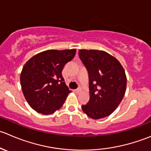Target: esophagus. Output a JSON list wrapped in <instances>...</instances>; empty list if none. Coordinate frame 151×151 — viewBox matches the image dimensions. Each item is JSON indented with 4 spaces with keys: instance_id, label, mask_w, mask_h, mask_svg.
Listing matches in <instances>:
<instances>
[{
    "instance_id": "1",
    "label": "esophagus",
    "mask_w": 151,
    "mask_h": 151,
    "mask_svg": "<svg viewBox=\"0 0 151 151\" xmlns=\"http://www.w3.org/2000/svg\"><path fill=\"white\" fill-rule=\"evenodd\" d=\"M74 92H75L76 93L79 94V93H81V88H78V89H75V90H74Z\"/></svg>"
}]
</instances>
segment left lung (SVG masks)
Returning <instances> with one entry per match:
<instances>
[{
  "label": "left lung",
  "instance_id": "obj_1",
  "mask_svg": "<svg viewBox=\"0 0 151 151\" xmlns=\"http://www.w3.org/2000/svg\"><path fill=\"white\" fill-rule=\"evenodd\" d=\"M79 58L89 74L90 98L82 110L90 118L110 115L123 98L127 79L119 61L103 50H79Z\"/></svg>",
  "mask_w": 151,
  "mask_h": 151
}]
</instances>
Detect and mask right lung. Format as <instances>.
I'll list each match as a JSON object with an SVG mask.
<instances>
[{
    "label": "right lung",
    "mask_w": 151,
    "mask_h": 151,
    "mask_svg": "<svg viewBox=\"0 0 151 151\" xmlns=\"http://www.w3.org/2000/svg\"><path fill=\"white\" fill-rule=\"evenodd\" d=\"M76 49L47 50L25 63L20 75L22 90L30 106L50 114L59 109L71 92L62 75L65 64L72 60Z\"/></svg>",
    "instance_id": "add662e5"
}]
</instances>
